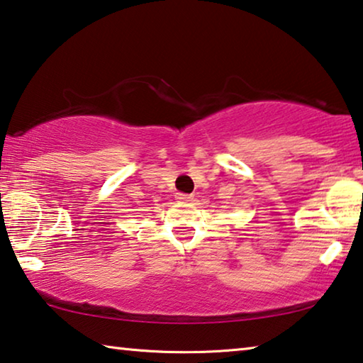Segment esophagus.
Instances as JSON below:
<instances>
[{
	"label": "esophagus",
	"instance_id": "esophagus-1",
	"mask_svg": "<svg viewBox=\"0 0 363 363\" xmlns=\"http://www.w3.org/2000/svg\"><path fill=\"white\" fill-rule=\"evenodd\" d=\"M175 198H177L178 201H189V199H193V194H183V193H177Z\"/></svg>",
	"mask_w": 363,
	"mask_h": 363
}]
</instances>
